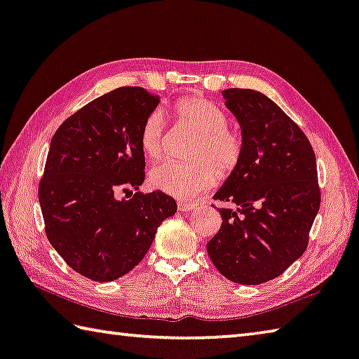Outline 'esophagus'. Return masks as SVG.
<instances>
[{
	"instance_id": "34e87169",
	"label": "esophagus",
	"mask_w": 359,
	"mask_h": 359,
	"mask_svg": "<svg viewBox=\"0 0 359 359\" xmlns=\"http://www.w3.org/2000/svg\"><path fill=\"white\" fill-rule=\"evenodd\" d=\"M177 207L180 212H190L193 208H196V204H191V202H185V201H179Z\"/></svg>"
}]
</instances>
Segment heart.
<instances>
[{
  "label": "heart",
  "mask_w": 359,
  "mask_h": 359,
  "mask_svg": "<svg viewBox=\"0 0 359 359\" xmlns=\"http://www.w3.org/2000/svg\"><path fill=\"white\" fill-rule=\"evenodd\" d=\"M177 121L199 133L193 147V163L161 160L149 174L151 185L175 198H193L210 188L218 179L232 174L243 158L245 142L237 130L229 127L223 108L202 97H184L172 105ZM165 144V117L160 109L146 116L140 130L141 151L149 158H158Z\"/></svg>",
  "instance_id": "1"
}]
</instances>
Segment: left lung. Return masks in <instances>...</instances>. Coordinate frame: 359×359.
Instances as JSON below:
<instances>
[{
	"label": "left lung",
	"instance_id": "left-lung-1",
	"mask_svg": "<svg viewBox=\"0 0 359 359\" xmlns=\"http://www.w3.org/2000/svg\"><path fill=\"white\" fill-rule=\"evenodd\" d=\"M242 128V163L213 199L221 229L207 243L221 275L245 285L264 284L306 251L320 207L316 154L309 140L275 102L252 89L223 90Z\"/></svg>",
	"mask_w": 359,
	"mask_h": 359
}]
</instances>
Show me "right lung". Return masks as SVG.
Segmentation results:
<instances>
[{"instance_id": "right-lung-1", "label": "right lung", "mask_w": 359, "mask_h": 359, "mask_svg": "<svg viewBox=\"0 0 359 359\" xmlns=\"http://www.w3.org/2000/svg\"><path fill=\"white\" fill-rule=\"evenodd\" d=\"M158 103L142 88H117L67 117L51 138L39 182L45 233L70 269L93 281L133 270L177 210L163 191L118 198L144 182L140 130Z\"/></svg>"}]
</instances>
